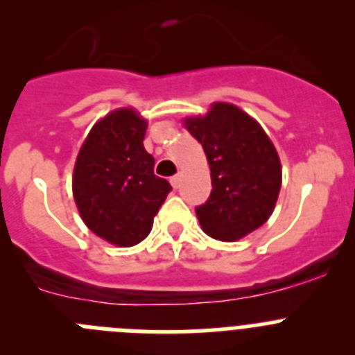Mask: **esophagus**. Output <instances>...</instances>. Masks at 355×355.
Returning <instances> with one entry per match:
<instances>
[{
  "instance_id": "esophagus-1",
  "label": "esophagus",
  "mask_w": 355,
  "mask_h": 355,
  "mask_svg": "<svg viewBox=\"0 0 355 355\" xmlns=\"http://www.w3.org/2000/svg\"><path fill=\"white\" fill-rule=\"evenodd\" d=\"M180 181H181L180 175H172V178H171V184L174 188H180Z\"/></svg>"
}]
</instances>
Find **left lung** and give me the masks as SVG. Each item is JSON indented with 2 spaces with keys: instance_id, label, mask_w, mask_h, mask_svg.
I'll list each match as a JSON object with an SVG mask.
<instances>
[{
  "instance_id": "8db88e82",
  "label": "left lung",
  "mask_w": 355,
  "mask_h": 355,
  "mask_svg": "<svg viewBox=\"0 0 355 355\" xmlns=\"http://www.w3.org/2000/svg\"><path fill=\"white\" fill-rule=\"evenodd\" d=\"M211 171V193L196 208L206 234L234 241L272 215L281 190V162L263 128L238 106L215 103L206 117L184 121Z\"/></svg>"
}]
</instances>
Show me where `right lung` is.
Instances as JSON below:
<instances>
[{
	"label": "right lung",
	"instance_id": "add662e5",
	"mask_svg": "<svg viewBox=\"0 0 355 355\" xmlns=\"http://www.w3.org/2000/svg\"><path fill=\"white\" fill-rule=\"evenodd\" d=\"M147 122L130 108L115 110L90 130L72 178V193L87 227L121 247L150 233L172 187L155 175L144 147Z\"/></svg>",
	"mask_w": 355,
	"mask_h": 355
}]
</instances>
